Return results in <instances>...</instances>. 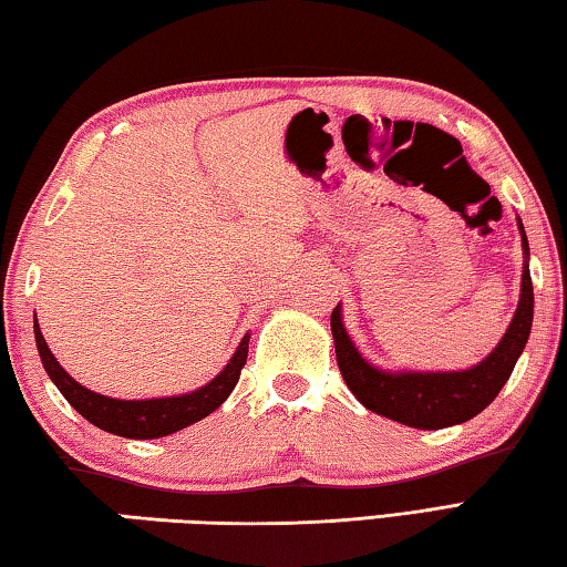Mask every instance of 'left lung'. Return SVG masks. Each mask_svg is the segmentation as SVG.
<instances>
[{
  "label": "left lung",
  "instance_id": "8db88e82",
  "mask_svg": "<svg viewBox=\"0 0 567 567\" xmlns=\"http://www.w3.org/2000/svg\"><path fill=\"white\" fill-rule=\"evenodd\" d=\"M523 237V254L528 256V239L518 221ZM533 323V284L528 264H523L520 301L506 336L491 355L472 370L462 372H384L362 360L348 338L340 306L330 313V330L336 340V358L340 375L350 392L388 420L414 426V430H442L462 424L486 410L504 388L516 368L523 348L528 343Z\"/></svg>",
  "mask_w": 567,
  "mask_h": 567
}]
</instances>
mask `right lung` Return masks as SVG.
<instances>
[{
    "mask_svg": "<svg viewBox=\"0 0 567 567\" xmlns=\"http://www.w3.org/2000/svg\"><path fill=\"white\" fill-rule=\"evenodd\" d=\"M34 336L37 348L44 370L49 372L51 382L56 384L59 392L66 398V402L76 410L83 420L99 426L103 432H111L117 436H127V440H155V436L175 434L185 426L205 420L207 414L215 412L219 404L229 398V392L237 388L241 368L247 365L249 355V333L241 338V343L234 352L219 375L205 388H199L189 394H179V398H159V400H113L105 394L85 390L83 384L73 380L66 370H63L56 358L51 355L44 336H41L39 323L34 320Z\"/></svg>",
    "mask_w": 567,
    "mask_h": 567,
    "instance_id": "right-lung-1",
    "label": "right lung"
}]
</instances>
